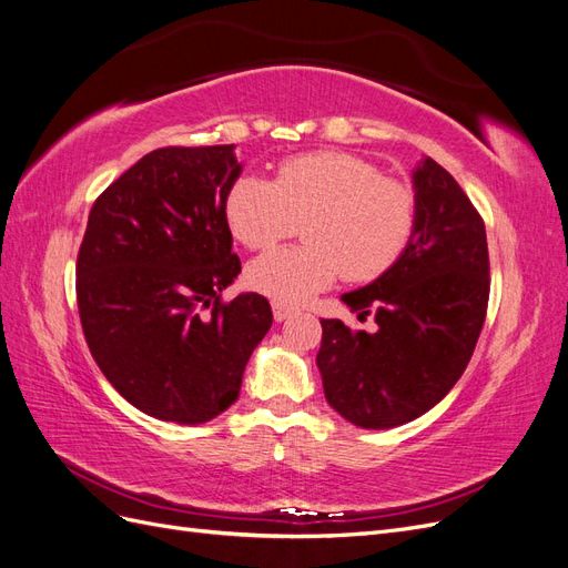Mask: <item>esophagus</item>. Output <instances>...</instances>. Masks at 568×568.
Listing matches in <instances>:
<instances>
[{"label":"esophagus","instance_id":"34e87169","mask_svg":"<svg viewBox=\"0 0 568 568\" xmlns=\"http://www.w3.org/2000/svg\"><path fill=\"white\" fill-rule=\"evenodd\" d=\"M294 313H296L294 307L282 305V303H272V315H274V320H277V322H284V320H288V317L294 315Z\"/></svg>","mask_w":568,"mask_h":568}]
</instances>
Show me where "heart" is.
Returning <instances> with one entry per match:
<instances>
[{"instance_id":"b5f03b06","label":"heart","mask_w":568,"mask_h":568,"mask_svg":"<svg viewBox=\"0 0 568 568\" xmlns=\"http://www.w3.org/2000/svg\"><path fill=\"white\" fill-rule=\"evenodd\" d=\"M417 213L415 189L348 151L288 159L274 182L244 175L225 199L230 232L251 251L296 234L303 222L307 244L270 251L246 270L248 286L282 305H301L338 277H384L415 236Z\"/></svg>"}]
</instances>
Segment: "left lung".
<instances>
[{"instance_id": "obj_1", "label": "left lung", "mask_w": 568, "mask_h": 568, "mask_svg": "<svg viewBox=\"0 0 568 568\" xmlns=\"http://www.w3.org/2000/svg\"><path fill=\"white\" fill-rule=\"evenodd\" d=\"M417 230L384 277L343 294L376 332L322 320L317 367L326 403L363 428H393L440 403L467 369L490 296L484 217L448 170H415Z\"/></svg>"}]
</instances>
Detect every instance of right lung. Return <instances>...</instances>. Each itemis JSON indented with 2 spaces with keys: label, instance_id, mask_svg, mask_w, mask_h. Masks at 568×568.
<instances>
[{
  "label": "right lung",
  "instance_id": "obj_1",
  "mask_svg": "<svg viewBox=\"0 0 568 568\" xmlns=\"http://www.w3.org/2000/svg\"><path fill=\"white\" fill-rule=\"evenodd\" d=\"M239 173L234 144L163 146L90 211L75 265L84 338L111 386L161 422L225 412L272 326L265 296L222 301L242 272L225 217Z\"/></svg>",
  "mask_w": 568,
  "mask_h": 568
}]
</instances>
